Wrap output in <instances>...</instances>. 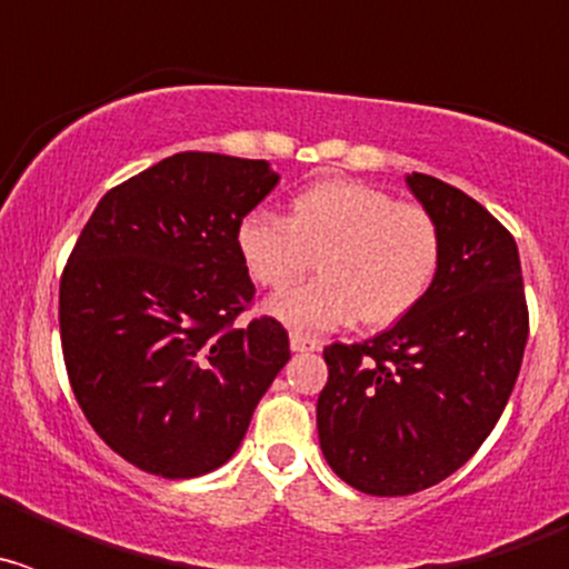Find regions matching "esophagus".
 <instances>
[{
    "label": "esophagus",
    "instance_id": "esophagus-1",
    "mask_svg": "<svg viewBox=\"0 0 569 569\" xmlns=\"http://www.w3.org/2000/svg\"><path fill=\"white\" fill-rule=\"evenodd\" d=\"M290 347H293L296 353H305V350H321V341L313 339V336L293 330V333H290Z\"/></svg>",
    "mask_w": 569,
    "mask_h": 569
}]
</instances>
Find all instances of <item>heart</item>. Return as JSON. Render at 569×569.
Instances as JSON below:
<instances>
[{
	"label": "heart",
	"mask_w": 569,
	"mask_h": 569,
	"mask_svg": "<svg viewBox=\"0 0 569 569\" xmlns=\"http://www.w3.org/2000/svg\"><path fill=\"white\" fill-rule=\"evenodd\" d=\"M236 250L259 288L284 290L313 268L321 279L281 293L270 313L296 330H333L359 319L390 328L433 290L445 256L439 219L421 204L350 179L299 190L288 216L250 210L236 228Z\"/></svg>",
	"instance_id": "b5f03b06"
}]
</instances>
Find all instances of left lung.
I'll use <instances>...</instances> for the list:
<instances>
[{"label":"left lung","mask_w":569,"mask_h":569,"mask_svg":"<svg viewBox=\"0 0 569 569\" xmlns=\"http://www.w3.org/2000/svg\"><path fill=\"white\" fill-rule=\"evenodd\" d=\"M407 184L439 219V279L385 333L325 347L328 385L316 405L321 453L370 496L427 490L479 450L505 413L530 330L510 230L436 176Z\"/></svg>","instance_id":"8db88e82"}]
</instances>
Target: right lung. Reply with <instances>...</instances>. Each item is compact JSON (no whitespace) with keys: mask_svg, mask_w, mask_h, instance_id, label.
<instances>
[{"mask_svg":"<svg viewBox=\"0 0 569 569\" xmlns=\"http://www.w3.org/2000/svg\"><path fill=\"white\" fill-rule=\"evenodd\" d=\"M279 176L264 159L184 150L102 196L59 284L68 379L99 439L133 467L193 479L222 467L290 359L250 310L236 228Z\"/></svg>","mask_w":569,"mask_h":569,"instance_id":"add662e5","label":"right lung"}]
</instances>
